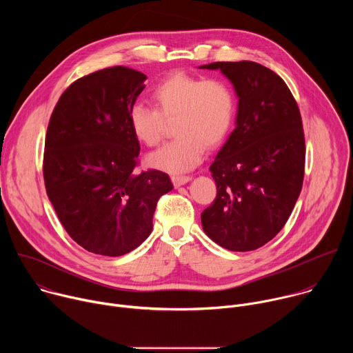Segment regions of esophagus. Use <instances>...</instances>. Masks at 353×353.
Instances as JSON below:
<instances>
[{"instance_id":"34e87169","label":"esophagus","mask_w":353,"mask_h":353,"mask_svg":"<svg viewBox=\"0 0 353 353\" xmlns=\"http://www.w3.org/2000/svg\"><path fill=\"white\" fill-rule=\"evenodd\" d=\"M192 177L191 176H172V183L174 187H180L185 183H188Z\"/></svg>"}]
</instances>
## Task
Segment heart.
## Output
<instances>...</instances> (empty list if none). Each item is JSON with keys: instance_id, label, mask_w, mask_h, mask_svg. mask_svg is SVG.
Instances as JSON below:
<instances>
[{"instance_id": "heart-1", "label": "heart", "mask_w": 353, "mask_h": 353, "mask_svg": "<svg viewBox=\"0 0 353 353\" xmlns=\"http://www.w3.org/2000/svg\"><path fill=\"white\" fill-rule=\"evenodd\" d=\"M155 108L135 103L128 112L134 137L145 146H158L165 135L166 120H174V139L149 157V163L170 173L195 168L205 148L219 146L228 137L236 116L232 88L215 78L176 72L154 90Z\"/></svg>"}]
</instances>
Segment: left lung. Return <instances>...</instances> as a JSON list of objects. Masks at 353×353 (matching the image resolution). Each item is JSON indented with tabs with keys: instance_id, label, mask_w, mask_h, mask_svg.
<instances>
[{
	"instance_id": "1",
	"label": "left lung",
	"mask_w": 353,
	"mask_h": 353,
	"mask_svg": "<svg viewBox=\"0 0 353 353\" xmlns=\"http://www.w3.org/2000/svg\"><path fill=\"white\" fill-rule=\"evenodd\" d=\"M239 96L236 128L210 170L216 198L201 214L204 232L230 251L257 250L289 219L305 179L306 145L296 100L283 79L253 63H212Z\"/></svg>"
}]
</instances>
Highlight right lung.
<instances>
[{"label":"right lung","mask_w":353,"mask_h":353,"mask_svg":"<svg viewBox=\"0 0 353 353\" xmlns=\"http://www.w3.org/2000/svg\"><path fill=\"white\" fill-rule=\"evenodd\" d=\"M146 75L117 65L72 82L50 117L43 157L48 199L81 247L117 257L152 232L159 198L173 188L161 170L137 172L139 142L128 112Z\"/></svg>","instance_id":"obj_1"}]
</instances>
